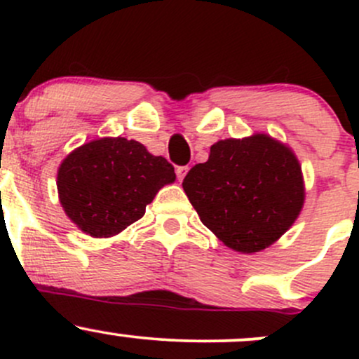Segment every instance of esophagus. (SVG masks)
Instances as JSON below:
<instances>
[{
  "instance_id": "1",
  "label": "esophagus",
  "mask_w": 359,
  "mask_h": 359,
  "mask_svg": "<svg viewBox=\"0 0 359 359\" xmlns=\"http://www.w3.org/2000/svg\"><path fill=\"white\" fill-rule=\"evenodd\" d=\"M189 172V167L187 165H182V167H177L175 168V174H177V179L179 180H182L184 177H185V174H187Z\"/></svg>"
}]
</instances>
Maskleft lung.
<instances>
[{"mask_svg": "<svg viewBox=\"0 0 359 359\" xmlns=\"http://www.w3.org/2000/svg\"><path fill=\"white\" fill-rule=\"evenodd\" d=\"M201 221L228 248L257 253L285 234L306 201L294 150L270 135L214 143L182 182Z\"/></svg>", "mask_w": 359, "mask_h": 359, "instance_id": "1", "label": "left lung"}]
</instances>
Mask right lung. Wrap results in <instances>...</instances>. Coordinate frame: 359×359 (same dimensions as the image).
Wrapping results in <instances>:
<instances>
[{
    "mask_svg": "<svg viewBox=\"0 0 359 359\" xmlns=\"http://www.w3.org/2000/svg\"><path fill=\"white\" fill-rule=\"evenodd\" d=\"M175 182L174 167L137 140L97 138L77 147L57 170L60 205L82 233L109 238L145 214L156 192Z\"/></svg>",
    "mask_w": 359,
    "mask_h": 359,
    "instance_id": "1",
    "label": "right lung"
}]
</instances>
